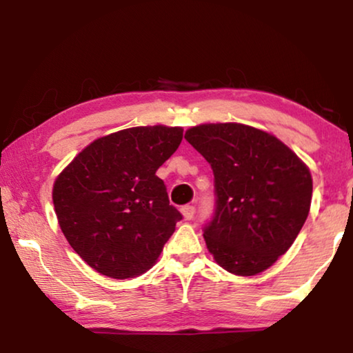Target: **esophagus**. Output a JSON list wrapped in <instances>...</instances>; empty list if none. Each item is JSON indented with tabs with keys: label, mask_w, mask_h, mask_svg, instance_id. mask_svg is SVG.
<instances>
[{
	"label": "esophagus",
	"mask_w": 353,
	"mask_h": 353,
	"mask_svg": "<svg viewBox=\"0 0 353 353\" xmlns=\"http://www.w3.org/2000/svg\"><path fill=\"white\" fill-rule=\"evenodd\" d=\"M180 210H181V214L186 220L194 219V214H196V207L194 205H183Z\"/></svg>",
	"instance_id": "obj_1"
}]
</instances>
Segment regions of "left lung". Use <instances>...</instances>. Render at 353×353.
Segmentation results:
<instances>
[{
	"instance_id": "8db88e82",
	"label": "left lung",
	"mask_w": 353,
	"mask_h": 353,
	"mask_svg": "<svg viewBox=\"0 0 353 353\" xmlns=\"http://www.w3.org/2000/svg\"><path fill=\"white\" fill-rule=\"evenodd\" d=\"M210 163L215 212L204 239L226 272L252 276L296 241L312 202L305 163L276 137L243 123H204L185 134Z\"/></svg>"
}]
</instances>
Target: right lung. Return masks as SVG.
Masks as SVG:
<instances>
[{
  "instance_id": "add662e5",
  "label": "right lung",
  "mask_w": 353,
  "mask_h": 353,
  "mask_svg": "<svg viewBox=\"0 0 353 353\" xmlns=\"http://www.w3.org/2000/svg\"><path fill=\"white\" fill-rule=\"evenodd\" d=\"M180 127H133L94 139L56 178L52 202L72 249L96 272H148L183 215L157 168L176 151Z\"/></svg>"
}]
</instances>
